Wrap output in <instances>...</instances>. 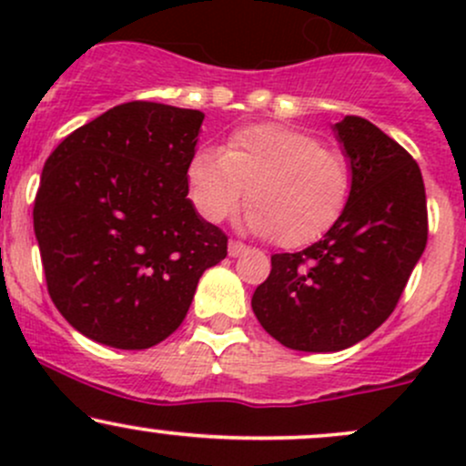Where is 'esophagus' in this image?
<instances>
[{
	"instance_id": "34e87169",
	"label": "esophagus",
	"mask_w": 466,
	"mask_h": 466,
	"mask_svg": "<svg viewBox=\"0 0 466 466\" xmlns=\"http://www.w3.org/2000/svg\"><path fill=\"white\" fill-rule=\"evenodd\" d=\"M228 251H229V256H232V258H237V256L245 254V251H248V245L238 243V240H229V245H228Z\"/></svg>"
}]
</instances>
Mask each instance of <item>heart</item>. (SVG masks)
I'll use <instances>...</instances> for the list:
<instances>
[{
	"instance_id": "1",
	"label": "heart",
	"mask_w": 466,
	"mask_h": 466,
	"mask_svg": "<svg viewBox=\"0 0 466 466\" xmlns=\"http://www.w3.org/2000/svg\"><path fill=\"white\" fill-rule=\"evenodd\" d=\"M197 212L218 223L245 199L251 232L302 248L322 238L349 206L352 173L341 153L313 133L285 125H251L228 137L223 153L199 148L186 166Z\"/></svg>"
}]
</instances>
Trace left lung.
Masks as SVG:
<instances>
[{
  "label": "left lung",
  "instance_id": "obj_1",
  "mask_svg": "<svg viewBox=\"0 0 466 466\" xmlns=\"http://www.w3.org/2000/svg\"><path fill=\"white\" fill-rule=\"evenodd\" d=\"M350 162L344 215L322 240L271 256L251 309L282 346L337 352L366 339L397 307L427 245L425 184L414 157L366 117L335 125Z\"/></svg>",
  "mask_w": 466,
  "mask_h": 466
}]
</instances>
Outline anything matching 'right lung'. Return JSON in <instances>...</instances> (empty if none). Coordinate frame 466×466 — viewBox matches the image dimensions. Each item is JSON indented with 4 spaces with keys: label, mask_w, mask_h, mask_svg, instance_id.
<instances>
[{
    "label": "right lung",
    "mask_w": 466,
    "mask_h": 466,
    "mask_svg": "<svg viewBox=\"0 0 466 466\" xmlns=\"http://www.w3.org/2000/svg\"><path fill=\"white\" fill-rule=\"evenodd\" d=\"M201 122L197 109L133 100L69 133L46 159L32 217L47 293L98 344L164 341L203 271L228 256V237L197 215L186 186Z\"/></svg>",
    "instance_id": "1"
}]
</instances>
